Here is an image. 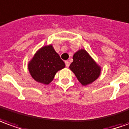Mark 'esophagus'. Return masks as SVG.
Instances as JSON below:
<instances>
[{"mask_svg": "<svg viewBox=\"0 0 129 129\" xmlns=\"http://www.w3.org/2000/svg\"><path fill=\"white\" fill-rule=\"evenodd\" d=\"M65 65H66L67 67H69V65H70V63H69V61H67V60L65 61Z\"/></svg>", "mask_w": 129, "mask_h": 129, "instance_id": "1", "label": "esophagus"}]
</instances>
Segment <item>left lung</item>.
<instances>
[{
    "label": "left lung",
    "instance_id": "1",
    "mask_svg": "<svg viewBox=\"0 0 129 129\" xmlns=\"http://www.w3.org/2000/svg\"><path fill=\"white\" fill-rule=\"evenodd\" d=\"M73 60L69 68L83 85L92 83L98 78L101 68L85 50L81 49L75 53Z\"/></svg>",
    "mask_w": 129,
    "mask_h": 129
}]
</instances>
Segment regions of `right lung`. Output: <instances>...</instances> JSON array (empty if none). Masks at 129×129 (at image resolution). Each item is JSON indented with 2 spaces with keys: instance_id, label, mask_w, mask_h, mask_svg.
<instances>
[{
  "instance_id": "1",
  "label": "right lung",
  "mask_w": 129,
  "mask_h": 129,
  "mask_svg": "<svg viewBox=\"0 0 129 129\" xmlns=\"http://www.w3.org/2000/svg\"><path fill=\"white\" fill-rule=\"evenodd\" d=\"M64 67L65 64L52 45L40 48L28 64L31 76L37 82L45 85L50 83L57 72Z\"/></svg>"
}]
</instances>
